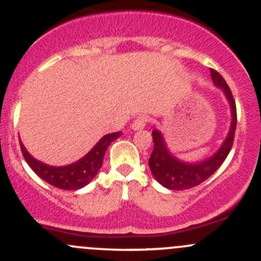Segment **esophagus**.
<instances>
[{"label":"esophagus","mask_w":261,"mask_h":261,"mask_svg":"<svg viewBox=\"0 0 261 261\" xmlns=\"http://www.w3.org/2000/svg\"><path fill=\"white\" fill-rule=\"evenodd\" d=\"M148 116L143 115V116H139V117H136V120H134V122L131 123V128L135 131L138 130H143L144 127L146 126V123H148Z\"/></svg>","instance_id":"obj_1"}]
</instances>
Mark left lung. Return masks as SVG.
<instances>
[{"label": "left lung", "mask_w": 261, "mask_h": 261, "mask_svg": "<svg viewBox=\"0 0 261 261\" xmlns=\"http://www.w3.org/2000/svg\"><path fill=\"white\" fill-rule=\"evenodd\" d=\"M211 75L216 87L223 90L224 95H226L227 100L231 106L232 121L229 133L219 150L216 154H213L211 158L199 162V163H185V162L174 158L169 153L161 131L154 128L153 133H151L154 146L150 158H149V167H150L151 173L155 177L156 181L162 186L169 190H186L200 185L222 166L224 159L228 155L232 145H233L234 131H236L237 125L236 103H234L231 89L227 85L226 80L222 77V75L213 69H211Z\"/></svg>", "instance_id": "left-lung-1"}]
</instances>
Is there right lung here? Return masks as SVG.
<instances>
[{
	"mask_svg": "<svg viewBox=\"0 0 261 261\" xmlns=\"http://www.w3.org/2000/svg\"><path fill=\"white\" fill-rule=\"evenodd\" d=\"M121 136V131L105 135L94 148L89 151L85 156L79 159L75 163L63 167H53L37 161L29 154L20 140V148H21L22 155L25 161L29 164L30 168L38 174L42 179L48 182L52 186L62 190H79L89 184L103 164V158L107 148L113 140Z\"/></svg>",
	"mask_w": 261,
	"mask_h": 261,
	"instance_id": "add662e5",
	"label": "right lung"
}]
</instances>
